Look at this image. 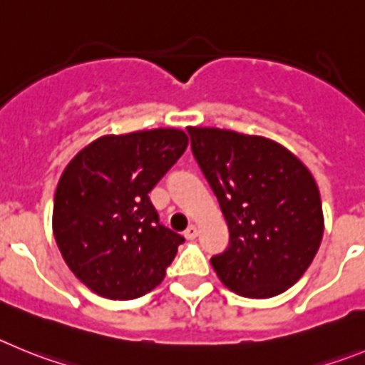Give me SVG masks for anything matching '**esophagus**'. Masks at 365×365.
<instances>
[{"mask_svg": "<svg viewBox=\"0 0 365 365\" xmlns=\"http://www.w3.org/2000/svg\"><path fill=\"white\" fill-rule=\"evenodd\" d=\"M183 236H185L187 240H192V238H196V236H198V229H196L195 225H189V227L185 229V232H183Z\"/></svg>", "mask_w": 365, "mask_h": 365, "instance_id": "esophagus-1", "label": "esophagus"}]
</instances>
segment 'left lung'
I'll return each instance as SVG.
<instances>
[{
	"instance_id": "obj_1",
	"label": "left lung",
	"mask_w": 365,
	"mask_h": 365,
	"mask_svg": "<svg viewBox=\"0 0 365 365\" xmlns=\"http://www.w3.org/2000/svg\"><path fill=\"white\" fill-rule=\"evenodd\" d=\"M187 133L229 227V247L211 258L218 278L247 298L284 293L309 267L324 235L314 178L267 138L207 127Z\"/></svg>"
}]
</instances>
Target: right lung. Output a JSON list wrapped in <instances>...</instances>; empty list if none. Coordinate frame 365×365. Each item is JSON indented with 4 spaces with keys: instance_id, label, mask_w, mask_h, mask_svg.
Instances as JSON below:
<instances>
[{
    "instance_id": "add662e5",
    "label": "right lung",
    "mask_w": 365,
    "mask_h": 365,
    "mask_svg": "<svg viewBox=\"0 0 365 365\" xmlns=\"http://www.w3.org/2000/svg\"><path fill=\"white\" fill-rule=\"evenodd\" d=\"M187 136L153 129L103 136L74 156L54 198V238L94 293L133 300L153 291L185 240L160 223L153 187L180 160Z\"/></svg>"
}]
</instances>
